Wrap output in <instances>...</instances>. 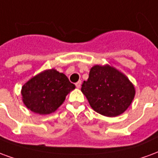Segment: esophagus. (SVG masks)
<instances>
[{
	"label": "esophagus",
	"instance_id": "34e87169",
	"mask_svg": "<svg viewBox=\"0 0 158 158\" xmlns=\"http://www.w3.org/2000/svg\"><path fill=\"white\" fill-rule=\"evenodd\" d=\"M75 85L77 88H80V86H81V81H78V82L76 83Z\"/></svg>",
	"mask_w": 158,
	"mask_h": 158
}]
</instances>
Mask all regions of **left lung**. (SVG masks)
I'll list each match as a JSON object with an SVG mask.
<instances>
[{
	"label": "left lung",
	"instance_id": "obj_1",
	"mask_svg": "<svg viewBox=\"0 0 158 158\" xmlns=\"http://www.w3.org/2000/svg\"><path fill=\"white\" fill-rule=\"evenodd\" d=\"M81 91L93 109L106 117L118 116L125 112L135 95L129 79L109 65L92 67Z\"/></svg>",
	"mask_w": 158,
	"mask_h": 158
}]
</instances>
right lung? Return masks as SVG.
Segmentation results:
<instances>
[{"instance_id":"add662e5","label":"right lung","mask_w":158,"mask_h":158,"mask_svg":"<svg viewBox=\"0 0 158 158\" xmlns=\"http://www.w3.org/2000/svg\"><path fill=\"white\" fill-rule=\"evenodd\" d=\"M75 85L56 69H48L30 79L22 87L23 102L29 110L40 115L55 112Z\"/></svg>"}]
</instances>
